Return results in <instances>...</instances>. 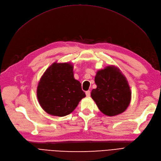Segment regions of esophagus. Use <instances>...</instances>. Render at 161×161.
I'll return each mask as SVG.
<instances>
[{"label":"esophagus","mask_w":161,"mask_h":161,"mask_svg":"<svg viewBox=\"0 0 161 161\" xmlns=\"http://www.w3.org/2000/svg\"><path fill=\"white\" fill-rule=\"evenodd\" d=\"M85 93H86V97H90L91 96V91H86L85 92Z\"/></svg>","instance_id":"obj_1"}]
</instances>
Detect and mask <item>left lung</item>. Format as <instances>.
I'll list each match as a JSON object with an SVG mask.
<instances>
[{"label": "left lung", "mask_w": 161, "mask_h": 161, "mask_svg": "<svg viewBox=\"0 0 161 161\" xmlns=\"http://www.w3.org/2000/svg\"><path fill=\"white\" fill-rule=\"evenodd\" d=\"M95 81L97 88L92 89L91 97L102 113L114 116L127 109L131 91L125 77L118 68L108 66L99 70Z\"/></svg>", "instance_id": "left-lung-1"}]
</instances>
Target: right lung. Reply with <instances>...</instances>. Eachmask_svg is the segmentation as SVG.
I'll return each mask as SVG.
<instances>
[{
	"mask_svg": "<svg viewBox=\"0 0 161 161\" xmlns=\"http://www.w3.org/2000/svg\"><path fill=\"white\" fill-rule=\"evenodd\" d=\"M37 96L41 107L47 114L62 117L74 111L86 95L80 82L75 79L72 65L53 63L42 76Z\"/></svg>",
	"mask_w": 161,
	"mask_h": 161,
	"instance_id": "add662e5",
	"label": "right lung"
}]
</instances>
